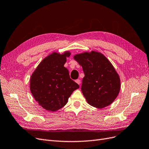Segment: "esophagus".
<instances>
[{
    "mask_svg": "<svg viewBox=\"0 0 149 149\" xmlns=\"http://www.w3.org/2000/svg\"><path fill=\"white\" fill-rule=\"evenodd\" d=\"M75 82L77 84H79V85H80V83H81V81H80V79H77V80H75Z\"/></svg>",
    "mask_w": 149,
    "mask_h": 149,
    "instance_id": "34e87169",
    "label": "esophagus"
}]
</instances>
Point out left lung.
<instances>
[{
  "instance_id": "obj_1",
  "label": "left lung",
  "mask_w": 149,
  "mask_h": 149,
  "mask_svg": "<svg viewBox=\"0 0 149 149\" xmlns=\"http://www.w3.org/2000/svg\"><path fill=\"white\" fill-rule=\"evenodd\" d=\"M74 59L81 65L85 77L81 90L87 102L97 109L111 104L120 90V79L110 61L101 53L77 54Z\"/></svg>"
}]
</instances>
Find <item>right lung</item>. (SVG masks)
I'll return each instance as SVG.
<instances>
[{
    "instance_id": "obj_1",
    "label": "right lung",
    "mask_w": 149,
    "mask_h": 149,
    "mask_svg": "<svg viewBox=\"0 0 149 149\" xmlns=\"http://www.w3.org/2000/svg\"><path fill=\"white\" fill-rule=\"evenodd\" d=\"M71 53L53 52L44 58L31 76L32 95L47 111L55 112L64 107L73 91L79 85L70 78L64 65Z\"/></svg>"
}]
</instances>
